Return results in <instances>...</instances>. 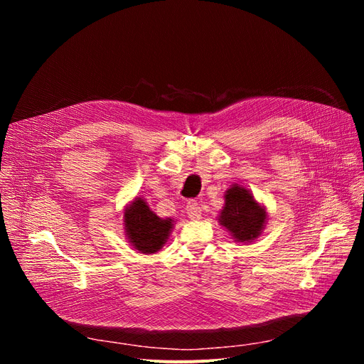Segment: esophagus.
<instances>
[{
    "label": "esophagus",
    "mask_w": 364,
    "mask_h": 364,
    "mask_svg": "<svg viewBox=\"0 0 364 364\" xmlns=\"http://www.w3.org/2000/svg\"><path fill=\"white\" fill-rule=\"evenodd\" d=\"M186 214L191 220H199L202 217V206L197 202H188L185 206Z\"/></svg>",
    "instance_id": "esophagus-1"
}]
</instances>
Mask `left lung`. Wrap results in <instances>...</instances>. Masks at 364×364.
<instances>
[{
	"mask_svg": "<svg viewBox=\"0 0 364 364\" xmlns=\"http://www.w3.org/2000/svg\"><path fill=\"white\" fill-rule=\"evenodd\" d=\"M226 203L218 220L237 241H252L259 234L266 220L264 209L253 199V196L243 188L234 185L226 191Z\"/></svg>",
	"mask_w": 364,
	"mask_h": 364,
	"instance_id": "8db88e82",
	"label": "left lung"
}]
</instances>
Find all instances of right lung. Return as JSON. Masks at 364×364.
I'll use <instances>...</instances> for the list:
<instances>
[{"label":"right lung","instance_id":"1","mask_svg":"<svg viewBox=\"0 0 364 364\" xmlns=\"http://www.w3.org/2000/svg\"><path fill=\"white\" fill-rule=\"evenodd\" d=\"M126 232L136 250L142 253H155L167 240L173 220H162L144 200H135L124 214Z\"/></svg>","mask_w":364,"mask_h":364}]
</instances>
